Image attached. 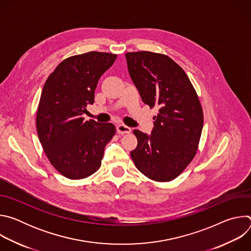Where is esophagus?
<instances>
[{
	"instance_id": "1",
	"label": "esophagus",
	"mask_w": 251,
	"mask_h": 251,
	"mask_svg": "<svg viewBox=\"0 0 251 251\" xmlns=\"http://www.w3.org/2000/svg\"><path fill=\"white\" fill-rule=\"evenodd\" d=\"M117 132H118V134H121V135L129 134V133H131V128L124 124H119L117 126Z\"/></svg>"
}]
</instances>
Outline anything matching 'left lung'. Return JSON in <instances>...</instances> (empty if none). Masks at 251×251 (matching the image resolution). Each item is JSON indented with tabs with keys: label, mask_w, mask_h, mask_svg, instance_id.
I'll return each instance as SVG.
<instances>
[{
	"label": "left lung",
	"mask_w": 251,
	"mask_h": 251,
	"mask_svg": "<svg viewBox=\"0 0 251 251\" xmlns=\"http://www.w3.org/2000/svg\"><path fill=\"white\" fill-rule=\"evenodd\" d=\"M130 76L150 108L158 107L148 136L133 133L138 145L131 152L136 168L155 182H170L195 158L203 126L199 96L184 69L171 57L151 51L125 54Z\"/></svg>",
	"instance_id": "left-lung-1"
}]
</instances>
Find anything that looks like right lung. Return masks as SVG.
Masks as SVG:
<instances>
[{"label":"right lung","mask_w":251,"mask_h":251,"mask_svg":"<svg viewBox=\"0 0 251 251\" xmlns=\"http://www.w3.org/2000/svg\"><path fill=\"white\" fill-rule=\"evenodd\" d=\"M117 54L90 51L62 60L48 77L37 111V131L54 169L80 180L101 166L105 146L116 133L112 123L85 121L82 114L94 102L100 76Z\"/></svg>","instance_id":"add662e5"}]
</instances>
